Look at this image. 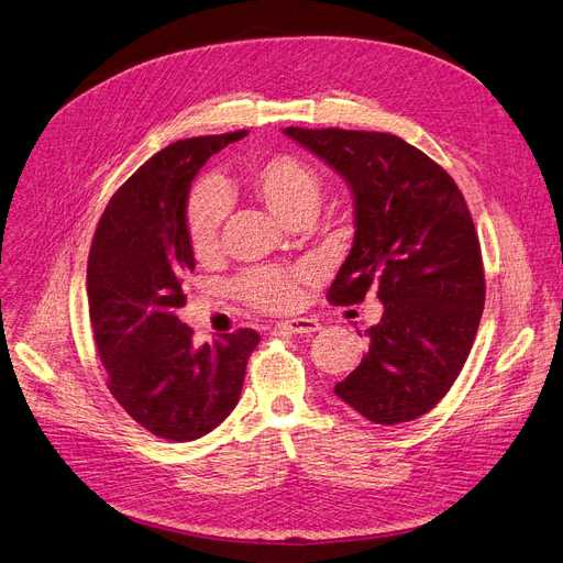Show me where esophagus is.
Segmentation results:
<instances>
[{"label": "esophagus", "mask_w": 563, "mask_h": 563, "mask_svg": "<svg viewBox=\"0 0 563 563\" xmlns=\"http://www.w3.org/2000/svg\"><path fill=\"white\" fill-rule=\"evenodd\" d=\"M277 328L284 332H290V334H311V332L321 330V323L317 319H290V321L279 323Z\"/></svg>", "instance_id": "obj_1"}]
</instances>
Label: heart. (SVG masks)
I'll return each instance as SVG.
<instances>
[{
    "instance_id": "obj_1",
    "label": "heart",
    "mask_w": 563,
    "mask_h": 563,
    "mask_svg": "<svg viewBox=\"0 0 563 563\" xmlns=\"http://www.w3.org/2000/svg\"><path fill=\"white\" fill-rule=\"evenodd\" d=\"M227 191L229 185L221 183ZM242 191L286 227L307 223L317 214L323 196L319 173L294 154H273L254 162L242 177ZM223 203L214 189H196L187 206V238L196 258L214 256ZM240 296L261 311H286L298 302L296 277L282 269H254L240 284Z\"/></svg>"
}]
</instances>
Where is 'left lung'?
<instances>
[{
  "instance_id": "left-lung-1",
  "label": "left lung",
  "mask_w": 563,
  "mask_h": 563,
  "mask_svg": "<svg viewBox=\"0 0 563 563\" xmlns=\"http://www.w3.org/2000/svg\"><path fill=\"white\" fill-rule=\"evenodd\" d=\"M353 191V246L328 300L363 302L374 288L384 317L369 351L334 395L376 424L420 418L460 376L485 305L474 219L439 164L393 133L284 129Z\"/></svg>"
}]
</instances>
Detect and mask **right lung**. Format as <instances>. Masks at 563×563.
Wrapping results in <instances>:
<instances>
[{"mask_svg":"<svg viewBox=\"0 0 563 563\" xmlns=\"http://www.w3.org/2000/svg\"><path fill=\"white\" fill-rule=\"evenodd\" d=\"M250 131L177 141L156 152L106 206L87 261V300L108 390L147 432L194 441L212 432L240 399L258 332L242 328L194 346L177 319L196 261L187 198L212 154Z\"/></svg>","mask_w":563,"mask_h":563,"instance_id":"right-lung-1","label":"right lung"}]
</instances>
